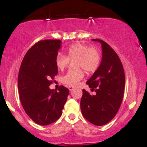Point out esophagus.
Here are the masks:
<instances>
[{
  "label": "esophagus",
  "instance_id": "esophagus-1",
  "mask_svg": "<svg viewBox=\"0 0 147 147\" xmlns=\"http://www.w3.org/2000/svg\"><path fill=\"white\" fill-rule=\"evenodd\" d=\"M68 89H69L70 91H72V90L74 89V86H69V87H68Z\"/></svg>",
  "mask_w": 147,
  "mask_h": 147
}]
</instances>
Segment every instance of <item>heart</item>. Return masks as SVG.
Instances as JSON below:
<instances>
[{"label":"heart","mask_w":147,"mask_h":147,"mask_svg":"<svg viewBox=\"0 0 147 147\" xmlns=\"http://www.w3.org/2000/svg\"><path fill=\"white\" fill-rule=\"evenodd\" d=\"M66 56L58 53L55 56V65L59 70H63L69 65L70 60H74V65L79 67L70 69L62 77L63 83L69 86H76L84 78V72L82 67L88 73H94L98 69L101 63L100 51L94 47L78 43L70 45L66 49ZM81 67L80 68V67Z\"/></svg>","instance_id":"heart-1"}]
</instances>
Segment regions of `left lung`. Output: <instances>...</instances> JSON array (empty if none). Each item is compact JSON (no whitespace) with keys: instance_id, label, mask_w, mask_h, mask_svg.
I'll use <instances>...</instances> for the list:
<instances>
[{"instance_id":"1","label":"left lung","mask_w":147,"mask_h":147,"mask_svg":"<svg viewBox=\"0 0 147 147\" xmlns=\"http://www.w3.org/2000/svg\"><path fill=\"white\" fill-rule=\"evenodd\" d=\"M102 59L98 69L86 84L94 94L83 90L80 108L84 117L96 126L107 124L119 110L124 96L125 76L117 53L102 40Z\"/></svg>"}]
</instances>
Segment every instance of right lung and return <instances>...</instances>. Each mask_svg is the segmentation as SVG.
Masks as SVG:
<instances>
[{"label":"right lung","mask_w":147,"mask_h":147,"mask_svg":"<svg viewBox=\"0 0 147 147\" xmlns=\"http://www.w3.org/2000/svg\"><path fill=\"white\" fill-rule=\"evenodd\" d=\"M61 44L58 39L38 41L25 54L19 69L18 90L21 104L27 115L41 126L61 117L69 93L63 86L58 91L49 88L58 72L55 58Z\"/></svg>","instance_id":"1"}]
</instances>
